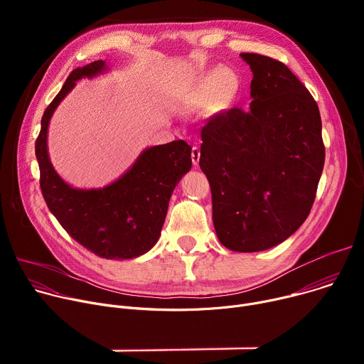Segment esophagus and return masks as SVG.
Returning a JSON list of instances; mask_svg holds the SVG:
<instances>
[{
	"mask_svg": "<svg viewBox=\"0 0 364 364\" xmlns=\"http://www.w3.org/2000/svg\"><path fill=\"white\" fill-rule=\"evenodd\" d=\"M191 161L194 166H198V161H200V148L197 145L193 146L191 149Z\"/></svg>",
	"mask_w": 364,
	"mask_h": 364,
	"instance_id": "obj_1",
	"label": "esophagus"
}]
</instances>
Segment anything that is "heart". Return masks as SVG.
I'll list each match as a JSON object with an SVG mask.
<instances>
[{
  "label": "heart",
  "instance_id": "obj_1",
  "mask_svg": "<svg viewBox=\"0 0 364 364\" xmlns=\"http://www.w3.org/2000/svg\"><path fill=\"white\" fill-rule=\"evenodd\" d=\"M237 76L229 69H215L207 73L194 87V99L197 102H207L213 97L216 92L220 90V97L223 100L230 99L237 89Z\"/></svg>",
  "mask_w": 364,
  "mask_h": 364
}]
</instances>
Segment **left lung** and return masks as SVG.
Masks as SVG:
<instances>
[{
  "label": "left lung",
  "instance_id": "left-lung-1",
  "mask_svg": "<svg viewBox=\"0 0 364 364\" xmlns=\"http://www.w3.org/2000/svg\"><path fill=\"white\" fill-rule=\"evenodd\" d=\"M250 66L249 111L232 108L201 129L200 168L212 188L223 246L261 252L308 218L324 168L317 102L281 62L242 53Z\"/></svg>",
  "mask_w": 364,
  "mask_h": 364
}]
</instances>
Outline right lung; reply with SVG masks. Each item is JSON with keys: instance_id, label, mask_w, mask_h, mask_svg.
Masks as SVG:
<instances>
[{"instance_id": "right-lung-1", "label": "right lung", "mask_w": 364, "mask_h": 364, "mask_svg": "<svg viewBox=\"0 0 364 364\" xmlns=\"http://www.w3.org/2000/svg\"><path fill=\"white\" fill-rule=\"evenodd\" d=\"M105 60L75 69L46 108L36 141L40 187L48 210L82 246L105 259H132L146 253L160 239L170 197L191 168V146L177 139L145 148L114 183L100 188H75L51 166L47 131L51 117L82 77L108 72Z\"/></svg>"}]
</instances>
